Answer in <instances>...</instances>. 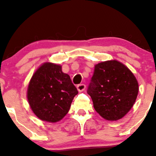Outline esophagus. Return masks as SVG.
<instances>
[{"label":"esophagus","mask_w":156,"mask_h":156,"mask_svg":"<svg viewBox=\"0 0 156 156\" xmlns=\"http://www.w3.org/2000/svg\"><path fill=\"white\" fill-rule=\"evenodd\" d=\"M85 88H86V85L84 83H80L77 86V89H78V90L79 91V92H82V91H83L84 89H85Z\"/></svg>","instance_id":"esophagus-1"}]
</instances>
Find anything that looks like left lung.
I'll return each mask as SVG.
<instances>
[{
    "mask_svg": "<svg viewBox=\"0 0 156 156\" xmlns=\"http://www.w3.org/2000/svg\"><path fill=\"white\" fill-rule=\"evenodd\" d=\"M139 92L135 76L116 60L96 64L87 93L95 111L107 120L122 118L133 107Z\"/></svg>",
    "mask_w": 156,
    "mask_h": 156,
    "instance_id": "obj_1",
    "label": "left lung"
}]
</instances>
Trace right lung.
<instances>
[{
    "instance_id": "obj_1",
    "label": "right lung",
    "mask_w": 156,
    "mask_h": 156,
    "mask_svg": "<svg viewBox=\"0 0 156 156\" xmlns=\"http://www.w3.org/2000/svg\"><path fill=\"white\" fill-rule=\"evenodd\" d=\"M78 93L70 77L62 72L60 65L44 63L32 76L27 98L36 116L55 122L67 114Z\"/></svg>"
}]
</instances>
